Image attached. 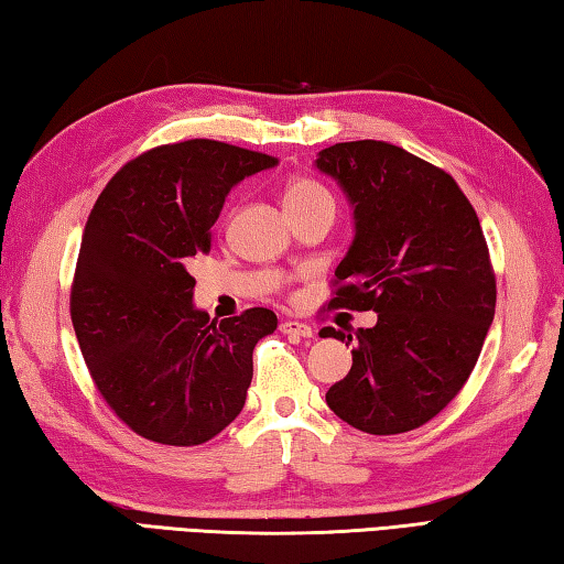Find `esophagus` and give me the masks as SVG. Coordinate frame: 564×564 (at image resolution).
<instances>
[{
	"label": "esophagus",
	"instance_id": "esophagus-1",
	"mask_svg": "<svg viewBox=\"0 0 564 564\" xmlns=\"http://www.w3.org/2000/svg\"><path fill=\"white\" fill-rule=\"evenodd\" d=\"M281 333L283 335H293V337H313V327L305 323H297V319H283L281 323Z\"/></svg>",
	"mask_w": 564,
	"mask_h": 564
}]
</instances>
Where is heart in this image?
Segmentation results:
<instances>
[{
    "mask_svg": "<svg viewBox=\"0 0 564 564\" xmlns=\"http://www.w3.org/2000/svg\"><path fill=\"white\" fill-rule=\"evenodd\" d=\"M325 200H333V197H329L327 187L323 183H317L313 178H293L283 191V205L289 213L291 209H301V207L325 203Z\"/></svg>",
    "mask_w": 564,
    "mask_h": 564,
    "instance_id": "heart-1",
    "label": "heart"
}]
</instances>
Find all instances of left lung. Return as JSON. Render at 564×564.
<instances>
[{"instance_id": "8db88e82", "label": "left lung", "mask_w": 564, "mask_h": 564, "mask_svg": "<svg viewBox=\"0 0 564 564\" xmlns=\"http://www.w3.org/2000/svg\"><path fill=\"white\" fill-rule=\"evenodd\" d=\"M315 163L345 187L357 225L327 311L379 313L325 401L361 433H408L455 399L481 355L496 307L487 239L457 181L401 147L345 141ZM319 337L351 341L335 327Z\"/></svg>"}]
</instances>
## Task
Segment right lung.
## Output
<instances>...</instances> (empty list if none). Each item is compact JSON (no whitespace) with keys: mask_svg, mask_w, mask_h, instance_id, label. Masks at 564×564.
Returning <instances> with one entry per match:
<instances>
[{"mask_svg":"<svg viewBox=\"0 0 564 564\" xmlns=\"http://www.w3.org/2000/svg\"><path fill=\"white\" fill-rule=\"evenodd\" d=\"M275 163L215 139L163 143L121 165L87 217L73 327L99 395L151 443L203 445L245 408L253 347L279 319L249 307L215 323L193 307L187 269L231 185Z\"/></svg>","mask_w":564,"mask_h":564,"instance_id":"right-lung-1","label":"right lung"}]
</instances>
